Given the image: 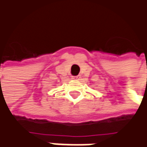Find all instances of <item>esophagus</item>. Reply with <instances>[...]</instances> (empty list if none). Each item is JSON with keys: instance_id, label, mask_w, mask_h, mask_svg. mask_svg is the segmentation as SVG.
Returning a JSON list of instances; mask_svg holds the SVG:
<instances>
[{"instance_id": "esophagus-1", "label": "esophagus", "mask_w": 147, "mask_h": 147, "mask_svg": "<svg viewBox=\"0 0 147 147\" xmlns=\"http://www.w3.org/2000/svg\"><path fill=\"white\" fill-rule=\"evenodd\" d=\"M80 78V76H72V79L73 80H78Z\"/></svg>"}]
</instances>
